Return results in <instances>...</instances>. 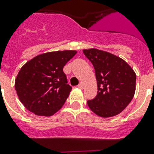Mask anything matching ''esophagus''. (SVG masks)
<instances>
[{"instance_id": "34e87169", "label": "esophagus", "mask_w": 154, "mask_h": 154, "mask_svg": "<svg viewBox=\"0 0 154 154\" xmlns=\"http://www.w3.org/2000/svg\"><path fill=\"white\" fill-rule=\"evenodd\" d=\"M78 88H81V89H82V88H84V84L83 83H80L79 85H78V86H77Z\"/></svg>"}]
</instances>
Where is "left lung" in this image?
<instances>
[{
	"instance_id": "8db88e82",
	"label": "left lung",
	"mask_w": 154,
	"mask_h": 154,
	"mask_svg": "<svg viewBox=\"0 0 154 154\" xmlns=\"http://www.w3.org/2000/svg\"><path fill=\"white\" fill-rule=\"evenodd\" d=\"M83 52L94 66L98 89L97 97L88 100V106L103 118L117 116L134 96V71L121 57L107 51L91 48Z\"/></svg>"
}]
</instances>
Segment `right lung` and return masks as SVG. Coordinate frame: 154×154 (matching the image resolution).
<instances>
[{"instance_id": "right-lung-1", "label": "right lung", "mask_w": 154, "mask_h": 154, "mask_svg": "<svg viewBox=\"0 0 154 154\" xmlns=\"http://www.w3.org/2000/svg\"><path fill=\"white\" fill-rule=\"evenodd\" d=\"M76 51H57L35 56L19 71L15 88L20 102L36 116H51L62 108L72 87L63 67Z\"/></svg>"}]
</instances>
